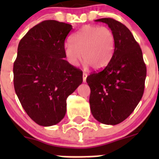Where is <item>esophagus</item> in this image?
I'll use <instances>...</instances> for the list:
<instances>
[{
	"instance_id": "1",
	"label": "esophagus",
	"mask_w": 159,
	"mask_h": 159,
	"mask_svg": "<svg viewBox=\"0 0 159 159\" xmlns=\"http://www.w3.org/2000/svg\"><path fill=\"white\" fill-rule=\"evenodd\" d=\"M87 76H88L87 74H86L85 72H84V73H83V81H84V82H85V81H86V78H87Z\"/></svg>"
}]
</instances>
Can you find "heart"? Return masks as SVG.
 Wrapping results in <instances>:
<instances>
[{
	"instance_id": "obj_1",
	"label": "heart",
	"mask_w": 159,
	"mask_h": 159,
	"mask_svg": "<svg viewBox=\"0 0 159 159\" xmlns=\"http://www.w3.org/2000/svg\"><path fill=\"white\" fill-rule=\"evenodd\" d=\"M115 48V37L107 27L85 25L70 37L64 47L65 57L70 65L76 66L81 58L85 67L102 69L109 63Z\"/></svg>"
}]
</instances>
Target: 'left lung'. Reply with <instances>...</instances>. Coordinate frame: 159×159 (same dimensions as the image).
I'll return each mask as SVG.
<instances>
[{
	"mask_svg": "<svg viewBox=\"0 0 159 159\" xmlns=\"http://www.w3.org/2000/svg\"><path fill=\"white\" fill-rule=\"evenodd\" d=\"M95 21L108 25L115 34V48L108 65L87 77L90 108L99 122L115 125L125 120L142 99L146 65L139 43L125 25L113 18Z\"/></svg>",
	"mask_w": 159,
	"mask_h": 159,
	"instance_id": "left-lung-1",
	"label": "left lung"
}]
</instances>
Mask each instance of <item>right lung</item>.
Here are the masks:
<instances>
[{
  "instance_id": "add662e5",
  "label": "right lung",
  "mask_w": 159,
  "mask_h": 159,
  "mask_svg": "<svg viewBox=\"0 0 159 159\" xmlns=\"http://www.w3.org/2000/svg\"><path fill=\"white\" fill-rule=\"evenodd\" d=\"M72 26L54 20L35 25L21 38L14 63V86L28 116L41 126L60 122L67 98L82 83L83 72L64 53Z\"/></svg>"
}]
</instances>
